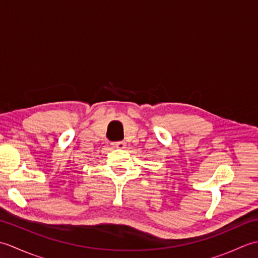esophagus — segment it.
<instances>
[{
  "instance_id": "obj_1",
  "label": "esophagus",
  "mask_w": 258,
  "mask_h": 258,
  "mask_svg": "<svg viewBox=\"0 0 258 258\" xmlns=\"http://www.w3.org/2000/svg\"><path fill=\"white\" fill-rule=\"evenodd\" d=\"M113 147H115V149H124L125 147V142L124 141H118V142H114V143H112Z\"/></svg>"
}]
</instances>
